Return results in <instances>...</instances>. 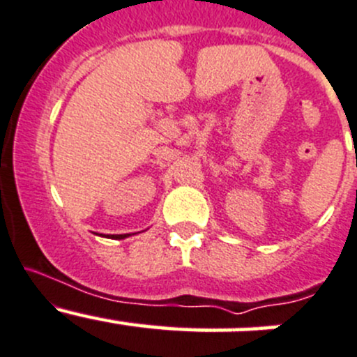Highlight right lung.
<instances>
[{
	"label": "right lung",
	"mask_w": 357,
	"mask_h": 357,
	"mask_svg": "<svg viewBox=\"0 0 357 357\" xmlns=\"http://www.w3.org/2000/svg\"><path fill=\"white\" fill-rule=\"evenodd\" d=\"M130 234H112V236H109V238H112V239H125V238H128Z\"/></svg>",
	"instance_id": "1"
}]
</instances>
